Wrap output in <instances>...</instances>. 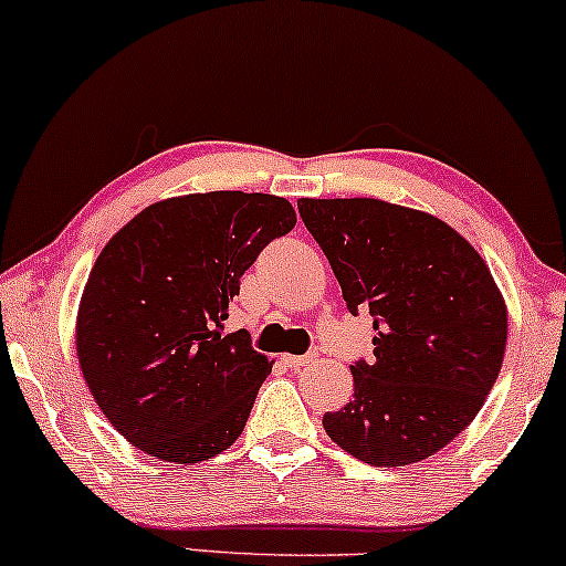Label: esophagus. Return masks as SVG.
<instances>
[{"label": "esophagus", "instance_id": "obj_1", "mask_svg": "<svg viewBox=\"0 0 566 566\" xmlns=\"http://www.w3.org/2000/svg\"><path fill=\"white\" fill-rule=\"evenodd\" d=\"M318 360L316 353H307V355H284V363H287L290 368H305V366H313V363Z\"/></svg>", "mask_w": 566, "mask_h": 566}]
</instances>
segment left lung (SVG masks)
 Wrapping results in <instances>:
<instances>
[{
    "label": "left lung",
    "mask_w": 566,
    "mask_h": 566,
    "mask_svg": "<svg viewBox=\"0 0 566 566\" xmlns=\"http://www.w3.org/2000/svg\"><path fill=\"white\" fill-rule=\"evenodd\" d=\"M349 313L374 316V360L324 431L376 468L426 460L475 420L506 349V303L454 227L378 198H300Z\"/></svg>",
    "instance_id": "1"
}]
</instances>
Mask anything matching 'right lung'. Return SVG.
<instances>
[{
	"label": "right lung",
	"instance_id": "add662e5",
	"mask_svg": "<svg viewBox=\"0 0 566 566\" xmlns=\"http://www.w3.org/2000/svg\"><path fill=\"white\" fill-rule=\"evenodd\" d=\"M295 221L287 198L190 192L146 206L98 253L77 305V363L140 452L192 464L238 441L271 360L221 324L242 274Z\"/></svg>",
	"mask_w": 566,
	"mask_h": 566
}]
</instances>
